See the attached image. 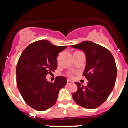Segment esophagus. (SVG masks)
<instances>
[{"instance_id":"1","label":"esophagus","mask_w":128,"mask_h":128,"mask_svg":"<svg viewBox=\"0 0 128 128\" xmlns=\"http://www.w3.org/2000/svg\"><path fill=\"white\" fill-rule=\"evenodd\" d=\"M72 83H73V81H72L70 80H67V82H66V84H72Z\"/></svg>"}]
</instances>
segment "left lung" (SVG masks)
Returning <instances> with one entry per match:
<instances>
[{
	"label": "left lung",
	"mask_w": 128,
	"mask_h": 128,
	"mask_svg": "<svg viewBox=\"0 0 128 128\" xmlns=\"http://www.w3.org/2000/svg\"><path fill=\"white\" fill-rule=\"evenodd\" d=\"M82 50L86 66L82 75L88 81L86 86L76 82L78 90L72 98L78 105L94 109L102 104L114 89L117 78V66L112 53L102 46L90 41L70 46Z\"/></svg>",
	"instance_id": "left-lung-1"
}]
</instances>
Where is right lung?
Returning <instances> with one entry per match:
<instances>
[{
  "label": "right lung",
  "instance_id": "right-lung-1",
  "mask_svg": "<svg viewBox=\"0 0 128 128\" xmlns=\"http://www.w3.org/2000/svg\"><path fill=\"white\" fill-rule=\"evenodd\" d=\"M67 46H56L42 40L30 44L18 61L16 84L25 102L34 110L45 111L55 104L59 91L66 84L65 77L48 82L46 76L57 68L56 58Z\"/></svg>",
  "mask_w": 128,
  "mask_h": 128
}]
</instances>
